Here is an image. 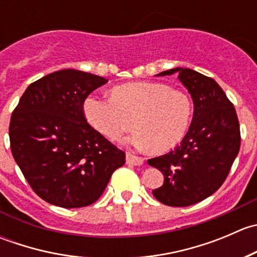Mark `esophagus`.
<instances>
[{"label":"esophagus","instance_id":"esophagus-1","mask_svg":"<svg viewBox=\"0 0 257 257\" xmlns=\"http://www.w3.org/2000/svg\"><path fill=\"white\" fill-rule=\"evenodd\" d=\"M144 162V158L138 157L131 152H126V164L129 165H142Z\"/></svg>","mask_w":257,"mask_h":257}]
</instances>
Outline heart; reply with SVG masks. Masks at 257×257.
I'll list each match as a JSON object with an SVG mask.
<instances>
[{
	"label": "heart",
	"instance_id": "obj_1",
	"mask_svg": "<svg viewBox=\"0 0 257 257\" xmlns=\"http://www.w3.org/2000/svg\"><path fill=\"white\" fill-rule=\"evenodd\" d=\"M194 104L190 95L159 82L115 85L110 98L88 97L84 115L102 136L115 141L136 126L133 143L155 154L169 152L190 129Z\"/></svg>",
	"mask_w": 257,
	"mask_h": 257
}]
</instances>
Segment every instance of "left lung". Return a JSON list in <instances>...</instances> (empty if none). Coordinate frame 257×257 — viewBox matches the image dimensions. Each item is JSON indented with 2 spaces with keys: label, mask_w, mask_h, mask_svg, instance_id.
<instances>
[{
  "label": "left lung",
  "mask_w": 257,
  "mask_h": 257,
  "mask_svg": "<svg viewBox=\"0 0 257 257\" xmlns=\"http://www.w3.org/2000/svg\"><path fill=\"white\" fill-rule=\"evenodd\" d=\"M178 72L194 102L190 129L174 150L148 160L164 175L153 195L168 206H189L214 194L229 175L240 150V124L234 104L210 77L189 68Z\"/></svg>",
  "instance_id": "left-lung-1"
}]
</instances>
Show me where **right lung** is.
<instances>
[{"label": "right lung", "instance_id": "obj_1", "mask_svg": "<svg viewBox=\"0 0 257 257\" xmlns=\"http://www.w3.org/2000/svg\"><path fill=\"white\" fill-rule=\"evenodd\" d=\"M108 82L62 69L31 83L10 121L15 160L32 190L66 209L95 203L125 153L87 121L83 104Z\"/></svg>", "mask_w": 257, "mask_h": 257}]
</instances>
